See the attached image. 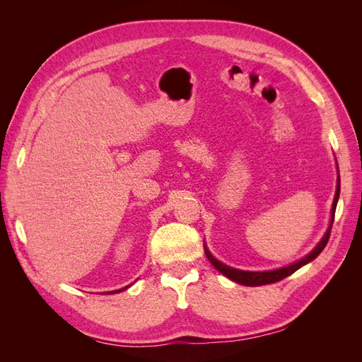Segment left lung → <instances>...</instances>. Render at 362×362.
I'll return each instance as SVG.
<instances>
[{"mask_svg":"<svg viewBox=\"0 0 362 362\" xmlns=\"http://www.w3.org/2000/svg\"><path fill=\"white\" fill-rule=\"evenodd\" d=\"M339 178V177H338ZM338 196H339V180H338V184H337V192H335V198H334V204H332V211H331V223H329V228H327V231L325 233L323 238L319 242V245H317L308 255L303 257L302 259L293 262V264L290 266H286V267H281V269H276V270H269V272H246V270H238V269H234V267H229L226 264H223V262H221L218 259H216L211 254L210 250H208L206 246L205 247V255L208 258V261L211 262V264L222 273V275H225L226 278H229L231 281L237 282V284H242V286H247V287H258V286H266V284H273V282H278L284 278L290 276L291 273H294L298 269H300L302 266L308 264V262H311L313 259H315L317 257L320 255V252L325 249V246L327 245V240H329V235H331V228H332V223H334V216H335V208H337V202H338Z\"/></svg>","mask_w":362,"mask_h":362,"instance_id":"1","label":"left lung"}]
</instances>
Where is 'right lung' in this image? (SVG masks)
I'll list each match as a JSON object with an SVG mask.
<instances>
[{"label":"right lung","instance_id":"1","mask_svg":"<svg viewBox=\"0 0 362 362\" xmlns=\"http://www.w3.org/2000/svg\"><path fill=\"white\" fill-rule=\"evenodd\" d=\"M129 286H127V287H124V288H120V290H115V291H112V293H108V294H113V293H120V291H124V290H127Z\"/></svg>","mask_w":362,"mask_h":362}]
</instances>
